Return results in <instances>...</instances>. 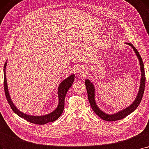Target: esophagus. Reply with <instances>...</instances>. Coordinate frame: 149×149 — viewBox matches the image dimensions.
Returning a JSON list of instances; mask_svg holds the SVG:
<instances>
[{
    "label": "esophagus",
    "mask_w": 149,
    "mask_h": 149,
    "mask_svg": "<svg viewBox=\"0 0 149 149\" xmlns=\"http://www.w3.org/2000/svg\"><path fill=\"white\" fill-rule=\"evenodd\" d=\"M80 70H85V68H83V67H81V68H80Z\"/></svg>",
    "instance_id": "esophagus-1"
}]
</instances>
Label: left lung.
Segmentation results:
<instances>
[{
  "label": "left lung",
  "mask_w": 149,
  "mask_h": 149,
  "mask_svg": "<svg viewBox=\"0 0 149 149\" xmlns=\"http://www.w3.org/2000/svg\"><path fill=\"white\" fill-rule=\"evenodd\" d=\"M125 44L130 46L134 50V52L138 56V58L140 64V68L141 70V83H140V87L139 90L138 91V94L136 97L134 101L132 103L130 106L127 108L122 109L120 111H119L117 113H115L113 114H108L104 112H103L102 110L99 108L97 105H96L95 100V89L94 86L93 84L89 80H86L85 81L88 97V100L89 103L91 107L93 110L95 112V113L98 116L102 119L103 120H105L106 121H115L120 120L122 119L125 118L126 116L133 112L137 107L139 106V103L143 98V96L144 92L145 89V84H146V77H145V71H144V63L142 60L141 57L138 52L137 49H136L132 44L129 42H125Z\"/></svg>",
  "instance_id": "8db88e82"
}]
</instances>
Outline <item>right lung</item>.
<instances>
[{"label": "right lung", "instance_id": "obj_1", "mask_svg": "<svg viewBox=\"0 0 149 149\" xmlns=\"http://www.w3.org/2000/svg\"><path fill=\"white\" fill-rule=\"evenodd\" d=\"M6 66V62L5 63L4 65V81H3L4 90H5L6 98L7 99V101L13 111L17 115H18L19 117L24 118L28 122L32 123V124H35L38 125H44V124H47L48 122H54L60 118V116L61 115L64 110L65 96L67 94L68 91L70 88V86L72 85V83L74 81V77H75L74 74H72L71 75H70L69 77H68L67 79L64 80L60 84L58 89V95L59 103H58V105L57 108L55 109V110L53 112H52L50 114H48L46 115L34 116H30L26 114H24L22 112L20 111L15 107L14 103L11 101V97L9 94L8 90L7 82H6V75H5Z\"/></svg>", "mask_w": 149, "mask_h": 149}]
</instances>
